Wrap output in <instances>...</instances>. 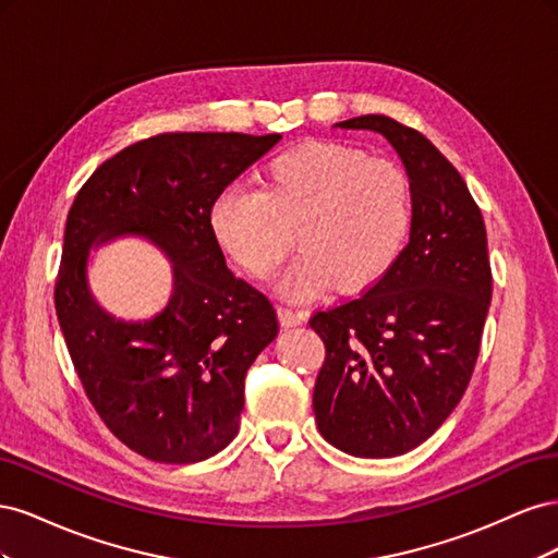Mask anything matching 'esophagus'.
Wrapping results in <instances>:
<instances>
[{
    "mask_svg": "<svg viewBox=\"0 0 558 558\" xmlns=\"http://www.w3.org/2000/svg\"><path fill=\"white\" fill-rule=\"evenodd\" d=\"M305 318H307V312H300V310H293V307H279V320H281L283 328L300 326Z\"/></svg>",
    "mask_w": 558,
    "mask_h": 558,
    "instance_id": "obj_1",
    "label": "esophagus"
}]
</instances>
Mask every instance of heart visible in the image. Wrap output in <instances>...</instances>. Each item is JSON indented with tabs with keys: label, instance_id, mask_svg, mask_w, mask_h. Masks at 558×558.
Returning a JSON list of instances; mask_svg holds the SVG:
<instances>
[{
	"label": "heart",
	"instance_id": "b5f03b06",
	"mask_svg": "<svg viewBox=\"0 0 558 558\" xmlns=\"http://www.w3.org/2000/svg\"><path fill=\"white\" fill-rule=\"evenodd\" d=\"M207 223L226 256L258 279L279 267L293 230L300 251L279 279L283 298L312 300L335 281L351 293L379 281L400 256L412 228V189L393 162L310 142L269 160L258 191H218Z\"/></svg>",
	"mask_w": 558,
	"mask_h": 558
}]
</instances>
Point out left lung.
<instances>
[{
	"instance_id": "8db88e82",
	"label": "left lung",
	"mask_w": 558,
	"mask_h": 558,
	"mask_svg": "<svg viewBox=\"0 0 558 558\" xmlns=\"http://www.w3.org/2000/svg\"><path fill=\"white\" fill-rule=\"evenodd\" d=\"M335 128L381 134L412 189L410 242L391 269L310 318L326 344L318 433L344 453L388 459L426 442L465 393L492 305L486 228L461 174L421 132L377 113Z\"/></svg>"
}]
</instances>
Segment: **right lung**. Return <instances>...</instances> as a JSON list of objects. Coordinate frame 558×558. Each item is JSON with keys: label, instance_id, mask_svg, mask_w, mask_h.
I'll use <instances>...</instances> for the list:
<instances>
[{"label": "right lung", "instance_id": "right-lung-1", "mask_svg": "<svg viewBox=\"0 0 558 558\" xmlns=\"http://www.w3.org/2000/svg\"><path fill=\"white\" fill-rule=\"evenodd\" d=\"M279 140L158 134L99 165L66 216L60 330L97 414L150 461H205L240 430L246 369L279 320L272 302L228 269L207 211ZM121 236L146 239L173 265V293L154 317H113L92 295L89 253Z\"/></svg>", "mask_w": 558, "mask_h": 558}]
</instances>
